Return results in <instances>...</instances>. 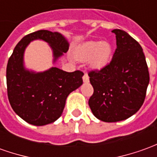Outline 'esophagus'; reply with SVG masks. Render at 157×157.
Instances as JSON below:
<instances>
[{"label":"esophagus","instance_id":"esophagus-1","mask_svg":"<svg viewBox=\"0 0 157 157\" xmlns=\"http://www.w3.org/2000/svg\"><path fill=\"white\" fill-rule=\"evenodd\" d=\"M82 80H83V82H89V77H88V75H87V74H84V75L82 76Z\"/></svg>","mask_w":157,"mask_h":157}]
</instances>
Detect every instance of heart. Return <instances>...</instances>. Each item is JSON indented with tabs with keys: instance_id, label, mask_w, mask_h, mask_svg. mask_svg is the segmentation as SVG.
I'll return each instance as SVG.
<instances>
[{
	"instance_id": "1",
	"label": "heart",
	"mask_w": 157,
	"mask_h": 157,
	"mask_svg": "<svg viewBox=\"0 0 157 157\" xmlns=\"http://www.w3.org/2000/svg\"><path fill=\"white\" fill-rule=\"evenodd\" d=\"M113 46L107 41H86L77 46L75 56L79 61H87L90 69L101 70L110 63Z\"/></svg>"
}]
</instances>
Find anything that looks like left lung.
Masks as SVG:
<instances>
[{
	"instance_id": "obj_1",
	"label": "left lung",
	"mask_w": 157,
	"mask_h": 157,
	"mask_svg": "<svg viewBox=\"0 0 157 157\" xmlns=\"http://www.w3.org/2000/svg\"><path fill=\"white\" fill-rule=\"evenodd\" d=\"M117 49L109 64L90 72L93 114L104 122H118L137 113L145 99L150 75L141 45L123 30L114 29Z\"/></svg>"
}]
</instances>
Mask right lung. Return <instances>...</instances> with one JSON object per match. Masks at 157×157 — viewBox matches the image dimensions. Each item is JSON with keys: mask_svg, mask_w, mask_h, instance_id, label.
<instances>
[{"mask_svg": "<svg viewBox=\"0 0 157 157\" xmlns=\"http://www.w3.org/2000/svg\"><path fill=\"white\" fill-rule=\"evenodd\" d=\"M34 40L47 43L55 64L69 51L68 39L60 33L39 30L17 44L7 66V95L13 110L25 122L41 126L54 123L64 109L70 93L82 85V71L66 72L56 67L37 72L25 67L26 47Z\"/></svg>", "mask_w": 157, "mask_h": 157, "instance_id": "add662e5", "label": "right lung"}]
</instances>
